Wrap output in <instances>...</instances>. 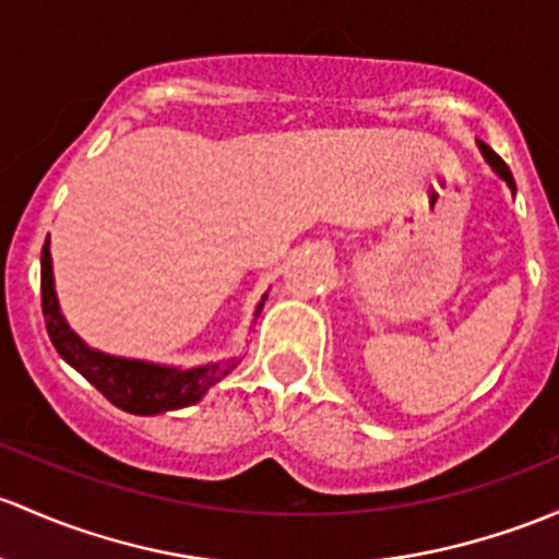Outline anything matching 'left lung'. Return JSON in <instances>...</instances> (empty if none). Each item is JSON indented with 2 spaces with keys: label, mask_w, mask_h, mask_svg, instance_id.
<instances>
[{
  "label": "left lung",
  "mask_w": 559,
  "mask_h": 559,
  "mask_svg": "<svg viewBox=\"0 0 559 559\" xmlns=\"http://www.w3.org/2000/svg\"><path fill=\"white\" fill-rule=\"evenodd\" d=\"M481 146V155H485L487 157V163H490V166L492 168H496V171L498 174H501L503 176V179H507V185L509 187H512V190H514V176H512V171H509V166H507V163H503L501 160V157H498L496 155V152H492L490 150V146H487V144H479Z\"/></svg>",
  "instance_id": "1"
}]
</instances>
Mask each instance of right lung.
<instances>
[{
	"instance_id": "right-lung-1",
	"label": "right lung",
	"mask_w": 559,
	"mask_h": 559,
	"mask_svg": "<svg viewBox=\"0 0 559 559\" xmlns=\"http://www.w3.org/2000/svg\"><path fill=\"white\" fill-rule=\"evenodd\" d=\"M262 310V302L260 308ZM43 316L47 334L52 345L67 364L87 380L96 391H102L115 407L126 409L131 415H157L168 409L190 407L201 402L211 385L219 383L222 378L235 369V358L222 364H209V367L195 369H174L157 367V364L133 361V358H117L98 354L87 348L78 334L69 329L58 310L56 289H52V264L47 240L43 246Z\"/></svg>"
}]
</instances>
